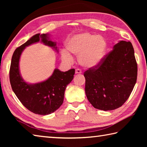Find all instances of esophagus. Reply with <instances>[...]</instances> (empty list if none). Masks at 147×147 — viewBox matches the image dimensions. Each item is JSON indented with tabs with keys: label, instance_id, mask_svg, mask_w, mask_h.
Wrapping results in <instances>:
<instances>
[{
	"label": "esophagus",
	"instance_id": "34e87169",
	"mask_svg": "<svg viewBox=\"0 0 147 147\" xmlns=\"http://www.w3.org/2000/svg\"><path fill=\"white\" fill-rule=\"evenodd\" d=\"M75 73L76 74H81V73H82V71L79 69H76V71H75Z\"/></svg>",
	"mask_w": 147,
	"mask_h": 147
}]
</instances>
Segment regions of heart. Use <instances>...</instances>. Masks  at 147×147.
<instances>
[{"label":"heart","mask_w":147,"mask_h":147,"mask_svg":"<svg viewBox=\"0 0 147 147\" xmlns=\"http://www.w3.org/2000/svg\"><path fill=\"white\" fill-rule=\"evenodd\" d=\"M67 49H62L63 59H71L73 54L79 55L81 65L88 69L98 67L102 64L108 44L104 36L89 32H82L72 36L66 42Z\"/></svg>","instance_id":"obj_1"}]
</instances>
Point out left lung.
<instances>
[{"label":"left lung","instance_id":"obj_1","mask_svg":"<svg viewBox=\"0 0 147 147\" xmlns=\"http://www.w3.org/2000/svg\"><path fill=\"white\" fill-rule=\"evenodd\" d=\"M137 72L131 43L119 41L100 65L84 73L88 101L95 109L105 111L121 107L133 91Z\"/></svg>","mask_w":147,"mask_h":147}]
</instances>
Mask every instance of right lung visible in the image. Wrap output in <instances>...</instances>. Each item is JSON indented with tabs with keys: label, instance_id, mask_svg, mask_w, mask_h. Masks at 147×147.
Returning a JSON list of instances; mask_svg holds the SVG:
<instances>
[{
	"label": "right lung",
	"instance_id": "obj_1",
	"mask_svg": "<svg viewBox=\"0 0 147 147\" xmlns=\"http://www.w3.org/2000/svg\"><path fill=\"white\" fill-rule=\"evenodd\" d=\"M39 42L58 52L57 43L50 39L49 34H36L15 50L9 78L12 89L22 104L33 113L45 115L55 112L62 104L65 90L73 80L75 69L63 72L55 69L51 76L45 81L35 84L26 82L21 75L19 67L21 55L26 47Z\"/></svg>",
	"mask_w": 147,
	"mask_h": 147
}]
</instances>
